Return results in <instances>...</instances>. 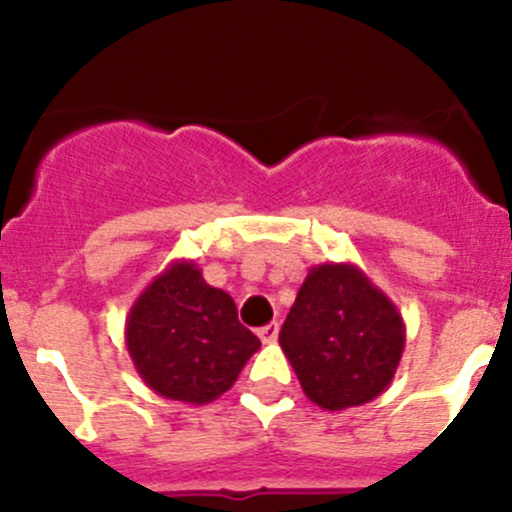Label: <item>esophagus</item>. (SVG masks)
Masks as SVG:
<instances>
[{
    "mask_svg": "<svg viewBox=\"0 0 512 512\" xmlns=\"http://www.w3.org/2000/svg\"><path fill=\"white\" fill-rule=\"evenodd\" d=\"M257 334H260L262 344H275L277 342V334H280V324H277V322L267 324V327H262Z\"/></svg>",
    "mask_w": 512,
    "mask_h": 512,
    "instance_id": "34e87169",
    "label": "esophagus"
}]
</instances>
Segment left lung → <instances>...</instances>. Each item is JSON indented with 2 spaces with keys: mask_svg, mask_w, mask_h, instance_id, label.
Returning <instances> with one entry per match:
<instances>
[{
  "mask_svg": "<svg viewBox=\"0 0 512 512\" xmlns=\"http://www.w3.org/2000/svg\"><path fill=\"white\" fill-rule=\"evenodd\" d=\"M404 344L406 324L396 304L352 262L314 265L280 332L302 391L327 411L384 394Z\"/></svg>",
  "mask_w": 512,
  "mask_h": 512,
  "instance_id": "1",
  "label": "left lung"
}]
</instances>
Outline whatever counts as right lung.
I'll list each match as a JSON object with an SVG mask.
<instances>
[{
  "label": "right lung",
  "mask_w": 512,
  "mask_h": 512,
  "mask_svg": "<svg viewBox=\"0 0 512 512\" xmlns=\"http://www.w3.org/2000/svg\"><path fill=\"white\" fill-rule=\"evenodd\" d=\"M126 349L148 389L200 406L235 384L260 339L242 327L230 294L210 287L195 262L175 260L133 302Z\"/></svg>",
  "instance_id": "right-lung-1"
}]
</instances>
